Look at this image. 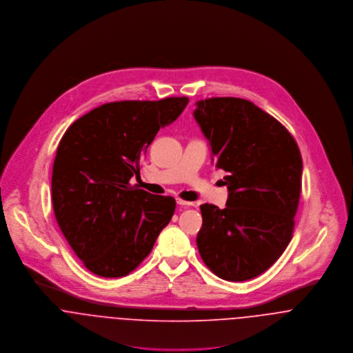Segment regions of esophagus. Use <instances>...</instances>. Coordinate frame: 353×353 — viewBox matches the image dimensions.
I'll return each instance as SVG.
<instances>
[{"instance_id":"34e87169","label":"esophagus","mask_w":353,"mask_h":353,"mask_svg":"<svg viewBox=\"0 0 353 353\" xmlns=\"http://www.w3.org/2000/svg\"><path fill=\"white\" fill-rule=\"evenodd\" d=\"M177 204L181 205V207H190V205H192L191 201H185V200H183V199H177Z\"/></svg>"}]
</instances>
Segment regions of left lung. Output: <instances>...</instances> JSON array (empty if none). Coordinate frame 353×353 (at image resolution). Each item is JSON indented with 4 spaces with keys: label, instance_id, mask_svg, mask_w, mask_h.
<instances>
[{
    "label": "left lung",
    "instance_id": "1",
    "mask_svg": "<svg viewBox=\"0 0 353 353\" xmlns=\"http://www.w3.org/2000/svg\"><path fill=\"white\" fill-rule=\"evenodd\" d=\"M196 104L194 117L229 190L223 210L200 205L197 249L218 277L249 280L271 268L292 238L302 156L290 131L252 101L211 97Z\"/></svg>",
    "mask_w": 353,
    "mask_h": 353
}]
</instances>
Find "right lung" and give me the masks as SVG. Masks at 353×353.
<instances>
[{"mask_svg":"<svg viewBox=\"0 0 353 353\" xmlns=\"http://www.w3.org/2000/svg\"><path fill=\"white\" fill-rule=\"evenodd\" d=\"M188 97L103 104L62 137L51 196L62 234L92 274L121 277L152 252L176 200L130 184L161 127L174 121Z\"/></svg>","mask_w":353,"mask_h":353,"instance_id":"add662e5","label":"right lung"}]
</instances>
